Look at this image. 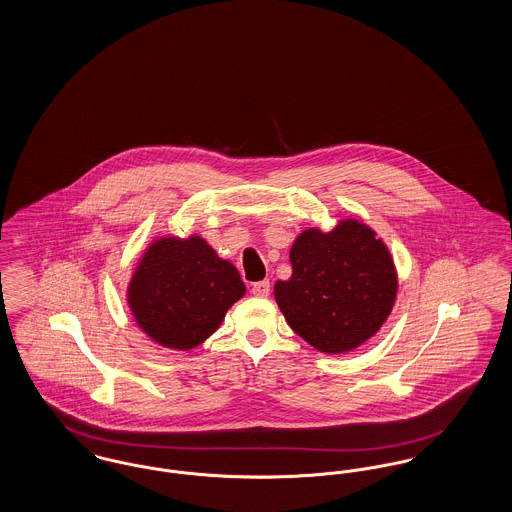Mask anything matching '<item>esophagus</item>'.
Returning <instances> with one entry per match:
<instances>
[{"instance_id":"1","label":"esophagus","mask_w":512,"mask_h":512,"mask_svg":"<svg viewBox=\"0 0 512 512\" xmlns=\"http://www.w3.org/2000/svg\"><path fill=\"white\" fill-rule=\"evenodd\" d=\"M251 292H253V295H257V297H267L268 293H270V282H268V280L255 282V284L251 286Z\"/></svg>"}]
</instances>
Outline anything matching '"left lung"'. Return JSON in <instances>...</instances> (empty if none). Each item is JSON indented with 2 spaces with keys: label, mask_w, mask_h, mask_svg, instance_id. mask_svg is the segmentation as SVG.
<instances>
[{
  "label": "left lung",
  "mask_w": 512,
  "mask_h": 512,
  "mask_svg": "<svg viewBox=\"0 0 512 512\" xmlns=\"http://www.w3.org/2000/svg\"><path fill=\"white\" fill-rule=\"evenodd\" d=\"M290 261L292 278L274 284V299L293 332L320 353L357 349L390 317L397 270L388 245L365 222L303 230Z\"/></svg>",
  "instance_id": "8db88e82"
}]
</instances>
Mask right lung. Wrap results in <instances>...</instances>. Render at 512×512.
Here are the masks:
<instances>
[{
  "label": "right lung",
  "mask_w": 512,
  "mask_h": 512,
  "mask_svg": "<svg viewBox=\"0 0 512 512\" xmlns=\"http://www.w3.org/2000/svg\"><path fill=\"white\" fill-rule=\"evenodd\" d=\"M245 295L238 268L201 236L153 240L130 278L126 303L151 340L188 351L217 332Z\"/></svg>",
  "instance_id": "obj_1"
}]
</instances>
